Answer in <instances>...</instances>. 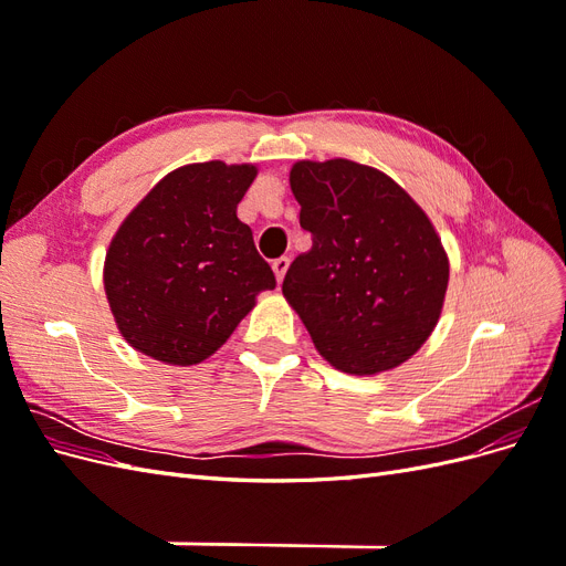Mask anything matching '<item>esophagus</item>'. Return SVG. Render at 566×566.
I'll return each instance as SVG.
<instances>
[{"label":"esophagus","mask_w":566,"mask_h":566,"mask_svg":"<svg viewBox=\"0 0 566 566\" xmlns=\"http://www.w3.org/2000/svg\"><path fill=\"white\" fill-rule=\"evenodd\" d=\"M287 266H290V260H287V256H279V260H273V262H271V269H273V273H276V281H279V283L283 281Z\"/></svg>","instance_id":"34e87169"}]
</instances>
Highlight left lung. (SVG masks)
<instances>
[{
	"label": "left lung",
	"instance_id": "1",
	"mask_svg": "<svg viewBox=\"0 0 566 566\" xmlns=\"http://www.w3.org/2000/svg\"><path fill=\"white\" fill-rule=\"evenodd\" d=\"M312 250L290 264L283 295L318 354L342 373L408 361L432 335L449 256L432 221L380 169L345 158L290 169Z\"/></svg>",
	"mask_w": 566,
	"mask_h": 566
}]
</instances>
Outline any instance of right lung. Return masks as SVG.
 <instances>
[{"mask_svg":"<svg viewBox=\"0 0 566 566\" xmlns=\"http://www.w3.org/2000/svg\"><path fill=\"white\" fill-rule=\"evenodd\" d=\"M254 165H184L150 188L113 235L104 287L117 331L156 361L212 356L276 276L238 219Z\"/></svg>","mask_w":566,"mask_h":566,"instance_id":"obj_1","label":"right lung"}]
</instances>
